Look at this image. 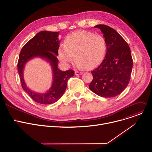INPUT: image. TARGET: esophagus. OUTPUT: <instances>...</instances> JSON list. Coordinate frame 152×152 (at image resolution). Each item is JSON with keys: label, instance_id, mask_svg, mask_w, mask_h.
I'll list each match as a JSON object with an SVG mask.
<instances>
[{"label": "esophagus", "instance_id": "obj_1", "mask_svg": "<svg viewBox=\"0 0 152 152\" xmlns=\"http://www.w3.org/2000/svg\"><path fill=\"white\" fill-rule=\"evenodd\" d=\"M82 74H83V73L79 72V71H76V72H75V75H82Z\"/></svg>", "mask_w": 152, "mask_h": 152}]
</instances>
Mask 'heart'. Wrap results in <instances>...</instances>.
Masks as SVG:
<instances>
[{"label": "heart", "mask_w": 152, "mask_h": 152, "mask_svg": "<svg viewBox=\"0 0 152 152\" xmlns=\"http://www.w3.org/2000/svg\"><path fill=\"white\" fill-rule=\"evenodd\" d=\"M106 53L104 38L85 30L69 34L64 44L60 45L58 50L59 59L65 65L72 64L76 57L77 66L87 69L98 66L103 60Z\"/></svg>", "instance_id": "obj_1"}]
</instances>
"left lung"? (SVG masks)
Segmentation results:
<instances>
[{
    "label": "left lung",
    "mask_w": 152,
    "mask_h": 152,
    "mask_svg": "<svg viewBox=\"0 0 152 152\" xmlns=\"http://www.w3.org/2000/svg\"><path fill=\"white\" fill-rule=\"evenodd\" d=\"M106 42L104 59L91 72L93 80L89 88L95 94L105 98L118 95L127 87L133 68V58L128 43L115 30L99 24Z\"/></svg>",
    "instance_id": "1"
}]
</instances>
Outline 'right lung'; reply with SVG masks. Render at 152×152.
<instances>
[{"mask_svg":"<svg viewBox=\"0 0 152 152\" xmlns=\"http://www.w3.org/2000/svg\"><path fill=\"white\" fill-rule=\"evenodd\" d=\"M58 35L57 32H39L23 46L19 54L18 70L22 87L34 101L42 104H50L57 102L65 92L68 79L75 74L72 69L62 72L58 68L57 56L60 44ZM35 57L46 59L52 68L53 84L48 92L44 94L37 93L29 89L23 77L25 65L28 60Z\"/></svg>","mask_w":152,"mask_h":152,"instance_id":"add662e5","label":"right lung"}]
</instances>
